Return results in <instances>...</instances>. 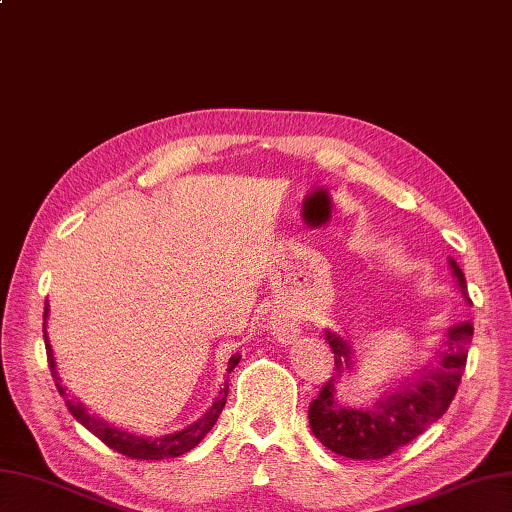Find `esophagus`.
<instances>
[{"label": "esophagus", "mask_w": 512, "mask_h": 512, "mask_svg": "<svg viewBox=\"0 0 512 512\" xmlns=\"http://www.w3.org/2000/svg\"><path fill=\"white\" fill-rule=\"evenodd\" d=\"M272 336L275 338H279L281 342H285V340H292L294 336H296V325H294V320L290 318V316H285V314H279V316H275V320H272Z\"/></svg>", "instance_id": "obj_1"}]
</instances>
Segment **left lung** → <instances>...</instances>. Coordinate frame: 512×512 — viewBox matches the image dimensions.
Masks as SVG:
<instances>
[{"instance_id":"1","label":"left lung","mask_w":512,"mask_h":512,"mask_svg":"<svg viewBox=\"0 0 512 512\" xmlns=\"http://www.w3.org/2000/svg\"><path fill=\"white\" fill-rule=\"evenodd\" d=\"M449 264L458 279L462 296L471 301L460 266L454 259H449ZM471 338V323L451 327L445 347L436 351L432 368H425L414 382L412 379L401 382L392 395L377 401L371 408H349L334 397V382L338 384L340 375L351 368L353 351L349 342L327 331V342L334 351L336 375L327 379L307 410L314 436L334 454L353 460H379L408 445L441 419L449 403L454 401L467 366Z\"/></svg>"}]
</instances>
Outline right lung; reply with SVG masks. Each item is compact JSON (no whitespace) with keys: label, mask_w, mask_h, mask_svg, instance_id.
<instances>
[{"label":"right lung","mask_w":512,"mask_h":512,"mask_svg":"<svg viewBox=\"0 0 512 512\" xmlns=\"http://www.w3.org/2000/svg\"><path fill=\"white\" fill-rule=\"evenodd\" d=\"M45 316H47V307H45ZM43 338H45V353H47V364H50V373L54 377L58 392L65 395V388L58 384V379H61V377H56L52 347H50V342H47L45 327H43ZM240 358H242V355H237V353L231 355L229 368H227L229 373L237 366V362H240ZM227 397H229V377H227V382H224V388L220 390L216 403H213L211 410L205 414V417L198 419L194 425L185 427V430H181V432L170 434V436H161V438H141V436H135L130 432H124V430H117V427H111L109 423H104L102 419L89 414L80 401L67 399L65 406L71 412V417H74L78 423L85 425L93 436H98L106 447L120 451L122 456L141 458V460H163V458H176L181 454H187L189 449H194L202 441V438L209 434L211 427L216 425L220 412L224 408V403H227Z\"/></svg>","instance_id":"obj_1"}]
</instances>
